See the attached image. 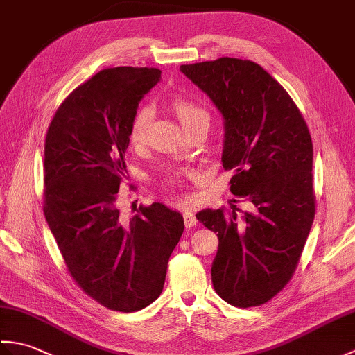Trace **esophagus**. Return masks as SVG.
<instances>
[{"instance_id": "34e87169", "label": "esophagus", "mask_w": 355, "mask_h": 355, "mask_svg": "<svg viewBox=\"0 0 355 355\" xmlns=\"http://www.w3.org/2000/svg\"><path fill=\"white\" fill-rule=\"evenodd\" d=\"M183 218H184V225L186 227H193L195 224H197V216H195L193 212H191V210H186V212L183 214Z\"/></svg>"}]
</instances>
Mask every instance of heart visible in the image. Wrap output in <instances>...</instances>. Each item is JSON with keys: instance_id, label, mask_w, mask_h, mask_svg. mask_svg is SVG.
<instances>
[{"instance_id": "obj_1", "label": "heart", "mask_w": 355, "mask_h": 355, "mask_svg": "<svg viewBox=\"0 0 355 355\" xmlns=\"http://www.w3.org/2000/svg\"><path fill=\"white\" fill-rule=\"evenodd\" d=\"M171 108L173 112H175L178 122L182 123L184 130L187 126H191L193 122H197L198 119L207 117V112L205 110L200 108L198 105L183 99V97H175V99L171 102ZM149 120H150L149 110L141 108L135 112V116H134L131 126H130L131 145L137 146V145H141V143L146 140ZM180 186L182 184H180V180L177 177H169L164 180V189L168 191L172 197H180V195H182V189H180Z\"/></svg>"}]
</instances>
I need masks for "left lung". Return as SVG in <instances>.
<instances>
[{
    "label": "left lung",
    "mask_w": 355,
    "mask_h": 355,
    "mask_svg": "<svg viewBox=\"0 0 355 355\" xmlns=\"http://www.w3.org/2000/svg\"><path fill=\"white\" fill-rule=\"evenodd\" d=\"M180 70L221 112V162L232 169L230 191L252 210L202 209L197 220L218 235L212 284L239 306L266 304L290 281L314 220L313 141L282 85L261 65L220 58Z\"/></svg>",
    "instance_id": "obj_1"
}]
</instances>
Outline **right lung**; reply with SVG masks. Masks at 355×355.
I'll return each mask as SVG.
<instances>
[{
  "label": "right lung",
  "instance_id": "obj_1",
  "mask_svg": "<svg viewBox=\"0 0 355 355\" xmlns=\"http://www.w3.org/2000/svg\"><path fill=\"white\" fill-rule=\"evenodd\" d=\"M158 69L102 70L67 97L44 149V215L74 281L103 306L132 313L163 290L184 221L162 202L126 220L117 207L130 126Z\"/></svg>",
  "mask_w": 355,
  "mask_h": 355
}]
</instances>
